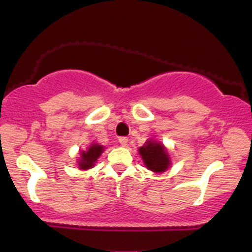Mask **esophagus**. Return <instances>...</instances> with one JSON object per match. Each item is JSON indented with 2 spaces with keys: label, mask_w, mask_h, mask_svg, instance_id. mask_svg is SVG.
<instances>
[{
  "label": "esophagus",
  "mask_w": 252,
  "mask_h": 252,
  "mask_svg": "<svg viewBox=\"0 0 252 252\" xmlns=\"http://www.w3.org/2000/svg\"><path fill=\"white\" fill-rule=\"evenodd\" d=\"M120 143L122 144V146H126V144H128V137H120Z\"/></svg>",
  "instance_id": "esophagus-1"
}]
</instances>
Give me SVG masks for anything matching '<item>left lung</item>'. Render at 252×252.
<instances>
[{
    "label": "left lung",
    "instance_id": "8db88e82",
    "mask_svg": "<svg viewBox=\"0 0 252 252\" xmlns=\"http://www.w3.org/2000/svg\"><path fill=\"white\" fill-rule=\"evenodd\" d=\"M138 152L148 169L155 173H161L168 168L170 161L167 150L162 144L155 142V141H148L146 146L138 149Z\"/></svg>",
    "mask_w": 252,
    "mask_h": 252
}]
</instances>
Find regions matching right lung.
Listing matches in <instances>:
<instances>
[{
	"label": "right lung",
	"instance_id": "1",
	"mask_svg": "<svg viewBox=\"0 0 252 252\" xmlns=\"http://www.w3.org/2000/svg\"><path fill=\"white\" fill-rule=\"evenodd\" d=\"M103 146H98V144H92L90 147L88 152H82V160L79 161L80 169H89L94 166L97 158H99L100 154L103 153Z\"/></svg>",
	"mask_w": 252,
	"mask_h": 252
}]
</instances>
